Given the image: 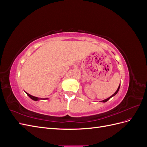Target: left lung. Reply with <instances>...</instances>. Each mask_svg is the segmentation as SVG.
Segmentation results:
<instances>
[{
  "label": "left lung",
  "mask_w": 147,
  "mask_h": 147,
  "mask_svg": "<svg viewBox=\"0 0 147 147\" xmlns=\"http://www.w3.org/2000/svg\"><path fill=\"white\" fill-rule=\"evenodd\" d=\"M119 87H120V84H119V86H118V89H117V90L116 91V92H115V93H114V94H113V95H112V96H111L110 97H109V98H107V99H105V100H102V101H101V102H107V101H108L110 98H111V97H113V96H115V95H116L117 94V92H118V91H119Z\"/></svg>",
  "instance_id": "obj_1"
}]
</instances>
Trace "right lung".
Instances as JSON below:
<instances>
[{"instance_id":"obj_1","label":"right lung","mask_w":147,"mask_h":147,"mask_svg":"<svg viewBox=\"0 0 147 147\" xmlns=\"http://www.w3.org/2000/svg\"><path fill=\"white\" fill-rule=\"evenodd\" d=\"M26 94H27V95L30 97V99H32V100H35V101H37V100H40V99H48V98H45V99H43V98H39V97H35V96H31L30 94H28V93L26 92Z\"/></svg>"}]
</instances>
